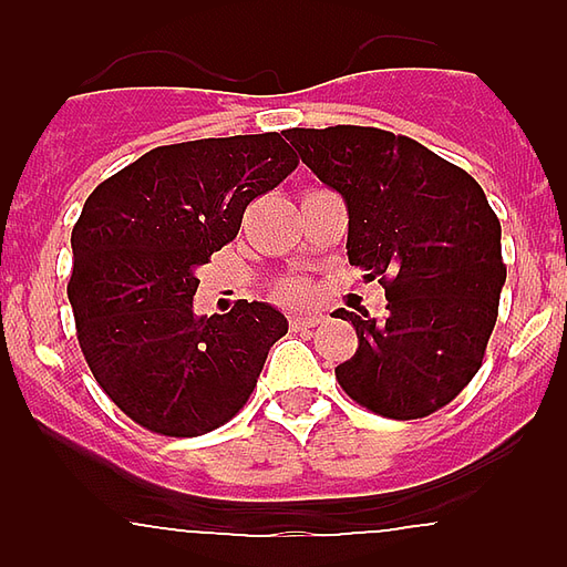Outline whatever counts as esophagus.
<instances>
[{
	"label": "esophagus",
	"mask_w": 567,
	"mask_h": 567,
	"mask_svg": "<svg viewBox=\"0 0 567 567\" xmlns=\"http://www.w3.org/2000/svg\"><path fill=\"white\" fill-rule=\"evenodd\" d=\"M320 315H292L289 318V327L295 329V332H307V329H315L320 323Z\"/></svg>",
	"instance_id": "34e87169"
}]
</instances>
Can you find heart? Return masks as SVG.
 I'll use <instances>...</instances> for the list:
<instances>
[{
    "instance_id": "obj_1",
    "label": "heart",
    "mask_w": 567,
    "mask_h": 567,
    "mask_svg": "<svg viewBox=\"0 0 567 567\" xmlns=\"http://www.w3.org/2000/svg\"><path fill=\"white\" fill-rule=\"evenodd\" d=\"M309 295H312V287H309L307 280H300V278H292L278 287V298L287 300V303H303Z\"/></svg>"
}]
</instances>
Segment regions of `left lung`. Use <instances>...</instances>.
Here are the masks:
<instances>
[{
	"label": "left lung",
	"instance_id": "1",
	"mask_svg": "<svg viewBox=\"0 0 567 567\" xmlns=\"http://www.w3.org/2000/svg\"><path fill=\"white\" fill-rule=\"evenodd\" d=\"M349 209V264L378 278L389 312L338 309L358 352L334 369L369 412L417 420L452 403L483 365L505 284L499 218L483 187L414 138L338 124L287 130Z\"/></svg>",
	"mask_w": 567,
	"mask_h": 567
}]
</instances>
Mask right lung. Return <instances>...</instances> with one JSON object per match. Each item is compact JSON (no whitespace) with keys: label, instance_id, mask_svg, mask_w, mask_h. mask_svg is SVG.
Wrapping results in <instances>:
<instances>
[{"label":"right lung","instance_id":"1","mask_svg":"<svg viewBox=\"0 0 567 567\" xmlns=\"http://www.w3.org/2000/svg\"><path fill=\"white\" fill-rule=\"evenodd\" d=\"M298 167L280 133L144 153L84 202L68 298L90 372L133 423L198 437L244 409L287 318L238 300L193 312L198 267L238 235L249 202Z\"/></svg>","mask_w":567,"mask_h":567}]
</instances>
